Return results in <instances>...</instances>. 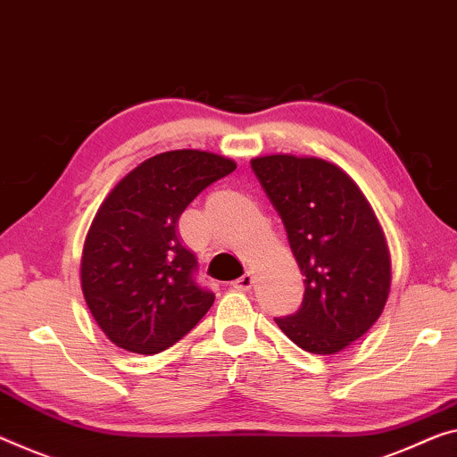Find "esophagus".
Returning <instances> with one entry per match:
<instances>
[{"instance_id": "esophagus-1", "label": "esophagus", "mask_w": 457, "mask_h": 457, "mask_svg": "<svg viewBox=\"0 0 457 457\" xmlns=\"http://www.w3.org/2000/svg\"><path fill=\"white\" fill-rule=\"evenodd\" d=\"M253 286V273H245V276H241V278H238V279H235V282H233V287H235V290H249V287Z\"/></svg>"}]
</instances>
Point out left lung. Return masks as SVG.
Instances as JSON below:
<instances>
[{"label": "left lung", "instance_id": "obj_1", "mask_svg": "<svg viewBox=\"0 0 457 457\" xmlns=\"http://www.w3.org/2000/svg\"><path fill=\"white\" fill-rule=\"evenodd\" d=\"M251 167L306 278L300 311L278 327L304 351L339 353L380 319L390 294V251L374 208L331 161L276 153Z\"/></svg>", "mask_w": 457, "mask_h": 457}]
</instances>
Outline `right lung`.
Returning <instances> with one entry per match:
<instances>
[{
	"mask_svg": "<svg viewBox=\"0 0 457 457\" xmlns=\"http://www.w3.org/2000/svg\"><path fill=\"white\" fill-rule=\"evenodd\" d=\"M237 170L210 151L159 153L118 181L83 243L81 290L114 345L153 355L171 347L210 311L214 294L195 284V257L178 220L195 195Z\"/></svg>",
	"mask_w": 457,
	"mask_h": 457,
	"instance_id": "1",
	"label": "right lung"
}]
</instances>
